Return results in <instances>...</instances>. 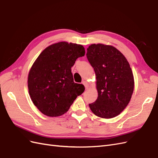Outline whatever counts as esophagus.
<instances>
[{
    "instance_id": "1",
    "label": "esophagus",
    "mask_w": 158,
    "mask_h": 158,
    "mask_svg": "<svg viewBox=\"0 0 158 158\" xmlns=\"http://www.w3.org/2000/svg\"><path fill=\"white\" fill-rule=\"evenodd\" d=\"M82 84H84V86H85V89H87L88 88V87H89V84H88V83L86 82V81H83V82H82Z\"/></svg>"
}]
</instances>
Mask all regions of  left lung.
Here are the masks:
<instances>
[{"label":"left lung","mask_w":158,"mask_h":158,"mask_svg":"<svg viewBox=\"0 0 158 158\" xmlns=\"http://www.w3.org/2000/svg\"><path fill=\"white\" fill-rule=\"evenodd\" d=\"M87 58L94 69L98 96L89 104L99 117L118 115L130 102L135 87L132 69L126 57L115 47L102 44H92Z\"/></svg>","instance_id":"8db88e82"}]
</instances>
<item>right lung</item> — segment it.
Returning <instances> with one entry per match:
<instances>
[{
  "mask_svg": "<svg viewBox=\"0 0 158 158\" xmlns=\"http://www.w3.org/2000/svg\"><path fill=\"white\" fill-rule=\"evenodd\" d=\"M84 55L82 45L60 41L46 47L33 63L28 74V90L33 104L45 115L66 113L84 92V85L74 82L71 68Z\"/></svg>",
  "mask_w": 158,
  "mask_h": 158,
  "instance_id": "right-lung-1",
  "label": "right lung"
}]
</instances>
